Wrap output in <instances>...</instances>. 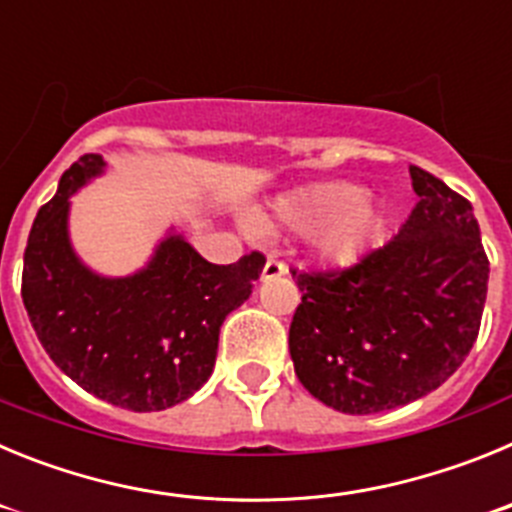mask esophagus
<instances>
[{
  "instance_id": "34e87169",
  "label": "esophagus",
  "mask_w": 512,
  "mask_h": 512,
  "mask_svg": "<svg viewBox=\"0 0 512 512\" xmlns=\"http://www.w3.org/2000/svg\"><path fill=\"white\" fill-rule=\"evenodd\" d=\"M287 274V264L279 259H269L264 264V271H261V279H277Z\"/></svg>"
}]
</instances>
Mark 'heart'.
I'll list each match as a JSON object with an SVG mask.
<instances>
[{"label": "heart", "mask_w": 512, "mask_h": 512, "mask_svg": "<svg viewBox=\"0 0 512 512\" xmlns=\"http://www.w3.org/2000/svg\"><path fill=\"white\" fill-rule=\"evenodd\" d=\"M274 215L292 233L315 235L320 256L338 266L364 259L384 230L366 189L348 182L312 184L287 194L277 202Z\"/></svg>", "instance_id": "b5f03b06"}]
</instances>
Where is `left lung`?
I'll list each match as a JSON object with an SVG mask.
<instances>
[{
    "instance_id": "1",
    "label": "left lung",
    "mask_w": 512,
    "mask_h": 512,
    "mask_svg": "<svg viewBox=\"0 0 512 512\" xmlns=\"http://www.w3.org/2000/svg\"><path fill=\"white\" fill-rule=\"evenodd\" d=\"M418 205L400 233L354 266L292 269L295 374L348 415L400 408L441 387L477 341L490 261L472 202L410 166Z\"/></svg>"
}]
</instances>
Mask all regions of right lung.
Instances as JSON below:
<instances>
[{
    "label": "right lung",
    "instance_id": "add662e5",
    "mask_svg": "<svg viewBox=\"0 0 512 512\" xmlns=\"http://www.w3.org/2000/svg\"><path fill=\"white\" fill-rule=\"evenodd\" d=\"M97 153L61 176L35 217L22 264V302L45 354L104 402L135 413L179 405L210 379L225 315L251 295L266 259L210 264L182 235H169L151 264L104 279L69 243V197L102 174Z\"/></svg>",
    "mask_w": 512,
    "mask_h": 512
}]
</instances>
